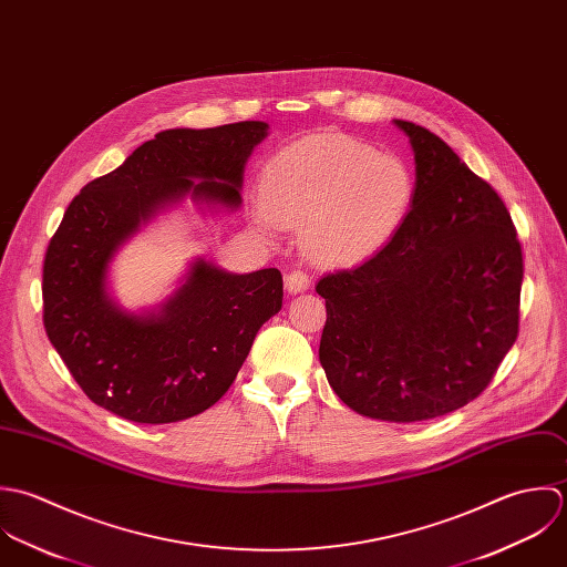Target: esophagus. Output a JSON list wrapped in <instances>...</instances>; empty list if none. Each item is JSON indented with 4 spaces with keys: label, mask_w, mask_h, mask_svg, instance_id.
I'll list each match as a JSON object with an SVG mask.
<instances>
[{
    "label": "esophagus",
    "mask_w": 567,
    "mask_h": 567,
    "mask_svg": "<svg viewBox=\"0 0 567 567\" xmlns=\"http://www.w3.org/2000/svg\"><path fill=\"white\" fill-rule=\"evenodd\" d=\"M309 274L307 271H302V269H293V271H289L287 274V278H285V287H287V291L289 293H302V291H307L309 289Z\"/></svg>",
    "instance_id": "1"
}]
</instances>
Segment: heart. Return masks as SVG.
<instances>
[{
  "instance_id": "1",
  "label": "heart",
  "mask_w": 567,
  "mask_h": 567,
  "mask_svg": "<svg viewBox=\"0 0 567 567\" xmlns=\"http://www.w3.org/2000/svg\"><path fill=\"white\" fill-rule=\"evenodd\" d=\"M262 229L302 226L307 254L327 265L370 258L403 226L414 177L392 155L341 133L307 135L280 148L262 171Z\"/></svg>"
}]
</instances>
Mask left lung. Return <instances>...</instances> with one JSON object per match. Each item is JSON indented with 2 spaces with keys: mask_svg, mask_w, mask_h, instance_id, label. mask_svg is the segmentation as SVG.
I'll return each mask as SVG.
<instances>
[{
  "mask_svg": "<svg viewBox=\"0 0 567 567\" xmlns=\"http://www.w3.org/2000/svg\"><path fill=\"white\" fill-rule=\"evenodd\" d=\"M394 124L414 148L412 210L374 256L320 278V361L350 410L414 423L493 381L519 333L524 258L499 195L436 133Z\"/></svg>",
  "mask_w": 567,
  "mask_h": 567,
  "instance_id": "obj_1",
  "label": "left lung"
}]
</instances>
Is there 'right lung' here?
Here are the masks:
<instances>
[{
	"label": "right lung",
	"instance_id": "1",
	"mask_svg": "<svg viewBox=\"0 0 567 567\" xmlns=\"http://www.w3.org/2000/svg\"><path fill=\"white\" fill-rule=\"evenodd\" d=\"M265 135L258 120L162 131L90 182L50 238L41 285L48 340L90 401L115 416L162 425L202 414L280 311L282 276L274 267L227 274L197 260L157 316L117 309L105 289L117 245L162 204L193 195L238 208L243 166Z\"/></svg>",
	"mask_w": 567,
	"mask_h": 567
}]
</instances>
